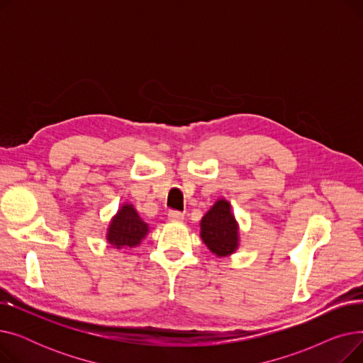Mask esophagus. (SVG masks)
Returning <instances> with one entry per match:
<instances>
[{"label":"esophagus","instance_id":"esophagus-1","mask_svg":"<svg viewBox=\"0 0 363 363\" xmlns=\"http://www.w3.org/2000/svg\"><path fill=\"white\" fill-rule=\"evenodd\" d=\"M184 213L179 211H170L169 212V219L170 220H184Z\"/></svg>","mask_w":363,"mask_h":363}]
</instances>
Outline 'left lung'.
<instances>
[{
    "label": "left lung",
    "mask_w": 363,
    "mask_h": 363,
    "mask_svg": "<svg viewBox=\"0 0 363 363\" xmlns=\"http://www.w3.org/2000/svg\"><path fill=\"white\" fill-rule=\"evenodd\" d=\"M238 228L230 203L219 200L201 219V238L218 256H228L238 245Z\"/></svg>",
    "instance_id": "1"
}]
</instances>
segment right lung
<instances>
[{
  "mask_svg": "<svg viewBox=\"0 0 363 363\" xmlns=\"http://www.w3.org/2000/svg\"><path fill=\"white\" fill-rule=\"evenodd\" d=\"M147 231L148 226L140 219L135 208L125 204L111 220L107 240L118 249H121V247H135L144 238Z\"/></svg>",
  "mask_w": 363,
  "mask_h": 363,
  "instance_id": "obj_1",
  "label": "right lung"
}]
</instances>
